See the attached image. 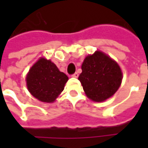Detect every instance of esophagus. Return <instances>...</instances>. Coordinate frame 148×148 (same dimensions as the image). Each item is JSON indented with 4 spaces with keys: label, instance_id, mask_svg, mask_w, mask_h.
<instances>
[{
    "label": "esophagus",
    "instance_id": "34e87169",
    "mask_svg": "<svg viewBox=\"0 0 148 148\" xmlns=\"http://www.w3.org/2000/svg\"><path fill=\"white\" fill-rule=\"evenodd\" d=\"M71 76H72V77H78V74H77V72H75V73L72 74Z\"/></svg>",
    "mask_w": 148,
    "mask_h": 148
}]
</instances>
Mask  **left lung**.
Segmentation results:
<instances>
[{"label": "left lung", "mask_w": 148, "mask_h": 148, "mask_svg": "<svg viewBox=\"0 0 148 148\" xmlns=\"http://www.w3.org/2000/svg\"><path fill=\"white\" fill-rule=\"evenodd\" d=\"M78 80L86 96L94 101H104L114 94L122 81L121 68L101 51L85 58Z\"/></svg>", "instance_id": "left-lung-1"}]
</instances>
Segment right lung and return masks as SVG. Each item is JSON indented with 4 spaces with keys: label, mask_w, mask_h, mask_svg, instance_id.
<instances>
[{
    "label": "right lung",
    "mask_w": 148,
    "mask_h": 148,
    "mask_svg": "<svg viewBox=\"0 0 148 148\" xmlns=\"http://www.w3.org/2000/svg\"><path fill=\"white\" fill-rule=\"evenodd\" d=\"M68 77L51 61L40 58L28 72L27 86L32 95L42 102H53L64 90Z\"/></svg>",
    "instance_id": "add662e5"
}]
</instances>
